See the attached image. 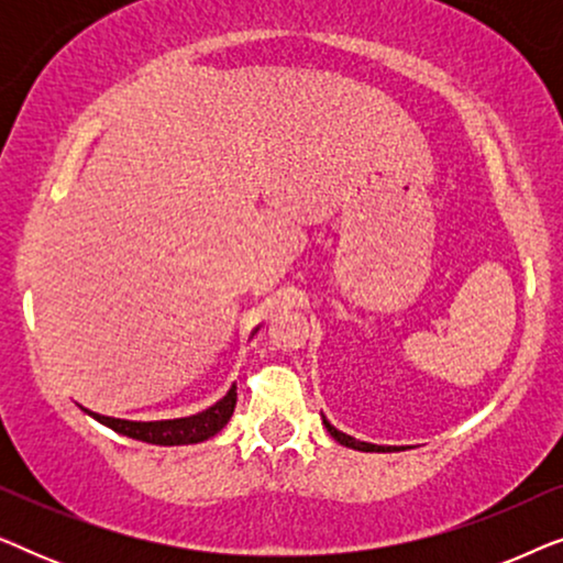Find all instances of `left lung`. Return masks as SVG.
<instances>
[{
	"label": "left lung",
	"mask_w": 563,
	"mask_h": 563,
	"mask_svg": "<svg viewBox=\"0 0 563 563\" xmlns=\"http://www.w3.org/2000/svg\"><path fill=\"white\" fill-rule=\"evenodd\" d=\"M322 426L328 428V433L335 438L338 443L345 445V449H353V451H366V453H395V451H402L405 445H376V443H366V441H358V438H353L349 433H343V430H338L335 426H330L325 415H322Z\"/></svg>",
	"instance_id": "1"
}]
</instances>
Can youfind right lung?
<instances>
[{
	"mask_svg": "<svg viewBox=\"0 0 563 563\" xmlns=\"http://www.w3.org/2000/svg\"><path fill=\"white\" fill-rule=\"evenodd\" d=\"M238 402L235 384L220 402H214L207 410L191 415V418H176V420H122V418H110V415L91 412L87 407H81L84 412L91 415L97 422L112 428L114 433L135 438V441L153 443V445H189V443H202L207 438L218 435L222 428L228 426V420L233 418Z\"/></svg>",
	"mask_w": 563,
	"mask_h": 563,
	"instance_id": "obj_1",
	"label": "right lung"
}]
</instances>
